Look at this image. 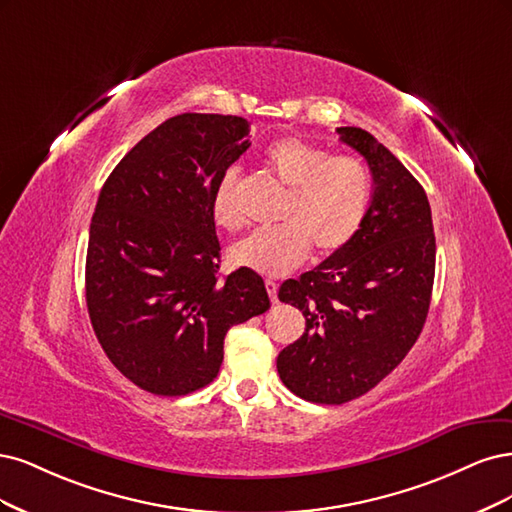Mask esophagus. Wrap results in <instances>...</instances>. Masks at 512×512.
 Wrapping results in <instances>:
<instances>
[{
  "label": "esophagus",
  "mask_w": 512,
  "mask_h": 512,
  "mask_svg": "<svg viewBox=\"0 0 512 512\" xmlns=\"http://www.w3.org/2000/svg\"><path fill=\"white\" fill-rule=\"evenodd\" d=\"M266 289L270 293V300L278 302V285L274 283V280H266Z\"/></svg>",
  "instance_id": "obj_1"
}]
</instances>
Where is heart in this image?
Returning a JSON list of instances; mask_svg holds the SVG:
<instances>
[{
  "mask_svg": "<svg viewBox=\"0 0 512 512\" xmlns=\"http://www.w3.org/2000/svg\"><path fill=\"white\" fill-rule=\"evenodd\" d=\"M270 172L289 191L285 223L246 236L229 249L240 268L283 276L308 259L310 246L321 257L346 249L364 225L372 202V176L355 157H332L300 138H280L266 151ZM240 172L229 168L212 191V217L234 232L242 225Z\"/></svg>",
  "mask_w": 512,
  "mask_h": 512,
  "instance_id": "1",
  "label": "heart"
}]
</instances>
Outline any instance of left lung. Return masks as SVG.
Returning a JSON list of instances; mask_svg holds the SVG:
<instances>
[{
  "label": "left lung",
  "mask_w": 512,
  "mask_h": 512,
  "mask_svg": "<svg viewBox=\"0 0 512 512\" xmlns=\"http://www.w3.org/2000/svg\"><path fill=\"white\" fill-rule=\"evenodd\" d=\"M336 131L370 166L368 217L346 249L278 289V300L306 319L276 359L280 381L315 404L351 402L400 364L423 329L436 270L432 208L419 180L366 129Z\"/></svg>",
  "instance_id": "1"
}]
</instances>
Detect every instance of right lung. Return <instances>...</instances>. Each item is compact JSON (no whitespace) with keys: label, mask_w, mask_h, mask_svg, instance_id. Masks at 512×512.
<instances>
[{"label":"right lung","mask_w":512,"mask_h":512,"mask_svg":"<svg viewBox=\"0 0 512 512\" xmlns=\"http://www.w3.org/2000/svg\"><path fill=\"white\" fill-rule=\"evenodd\" d=\"M249 121L185 112L161 123L119 161L97 197L85 268L87 308L104 353L155 395H187L214 381L232 325L263 315V278H219L210 210L221 174L251 146Z\"/></svg>","instance_id":"1"}]
</instances>
